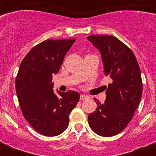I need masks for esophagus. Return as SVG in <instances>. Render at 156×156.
Wrapping results in <instances>:
<instances>
[{"label": "esophagus", "instance_id": "obj_1", "mask_svg": "<svg viewBox=\"0 0 156 156\" xmlns=\"http://www.w3.org/2000/svg\"><path fill=\"white\" fill-rule=\"evenodd\" d=\"M88 98H89V97H88L87 95H81V96H80V100H87Z\"/></svg>", "mask_w": 156, "mask_h": 156}]
</instances>
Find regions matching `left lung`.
Masks as SVG:
<instances>
[{
	"label": "left lung",
	"mask_w": 156,
	"mask_h": 156,
	"mask_svg": "<svg viewBox=\"0 0 156 156\" xmlns=\"http://www.w3.org/2000/svg\"><path fill=\"white\" fill-rule=\"evenodd\" d=\"M87 40L100 50L104 73L112 80L106 90V100L89 114L88 123L95 133L112 137L126 129L134 115L143 94V82L133 52L112 35H94Z\"/></svg>",
	"instance_id": "left-lung-1"
}]
</instances>
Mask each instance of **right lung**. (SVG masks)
Returning <instances> with one entry per match:
<instances>
[{
	"label": "right lung",
	"instance_id": "obj_1",
	"mask_svg": "<svg viewBox=\"0 0 156 156\" xmlns=\"http://www.w3.org/2000/svg\"><path fill=\"white\" fill-rule=\"evenodd\" d=\"M75 39L47 40L33 47L21 62L15 80L23 116L35 130L52 137L63 133L69 116L79 101L74 90L54 94L52 75L57 73Z\"/></svg>",
	"mask_w": 156,
	"mask_h": 156
}]
</instances>
